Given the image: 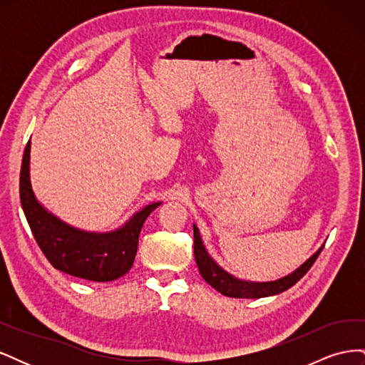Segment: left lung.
<instances>
[{
    "label": "left lung",
    "mask_w": 365,
    "mask_h": 365,
    "mask_svg": "<svg viewBox=\"0 0 365 365\" xmlns=\"http://www.w3.org/2000/svg\"><path fill=\"white\" fill-rule=\"evenodd\" d=\"M193 237H195V260L202 279L215 288L217 292L224 294L227 297L233 298H262V297H269V295H277L286 289H289L298 280H300L303 275L311 269L314 262L319 256V252L324 248L319 247L317 252H314L311 257H309L302 267H298L294 272L284 275V277L274 280V282H247L240 280L235 275L227 272L224 268H220L219 264L210 257L207 252L204 242L201 239L200 230L193 224Z\"/></svg>",
    "instance_id": "1"
}]
</instances>
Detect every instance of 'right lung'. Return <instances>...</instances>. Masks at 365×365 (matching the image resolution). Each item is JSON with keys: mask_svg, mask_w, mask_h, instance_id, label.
Masks as SVG:
<instances>
[{"mask_svg": "<svg viewBox=\"0 0 365 365\" xmlns=\"http://www.w3.org/2000/svg\"><path fill=\"white\" fill-rule=\"evenodd\" d=\"M21 207L43 256L54 268L91 282H113L134 263L138 236L148 216L161 202L141 208L123 227L108 233L85 231L63 222L38 200L30 182V140L19 173Z\"/></svg>", "mask_w": 365, "mask_h": 365, "instance_id": "obj_1", "label": "right lung"}]
</instances>
